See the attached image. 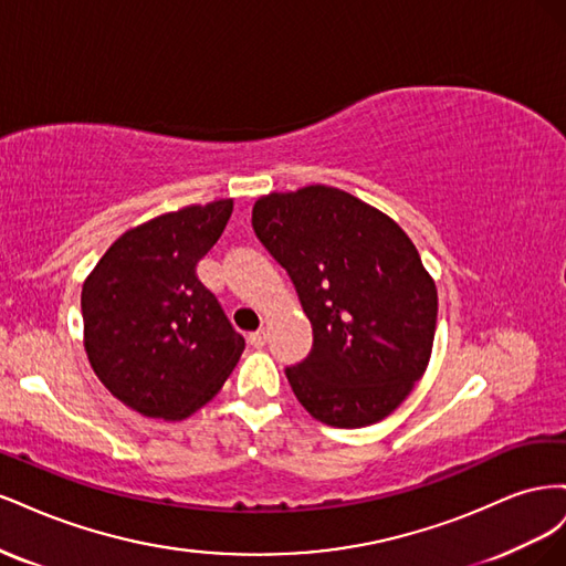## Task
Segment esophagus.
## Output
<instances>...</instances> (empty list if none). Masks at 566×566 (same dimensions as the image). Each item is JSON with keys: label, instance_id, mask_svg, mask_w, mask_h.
<instances>
[{"label": "esophagus", "instance_id": "34e87169", "mask_svg": "<svg viewBox=\"0 0 566 566\" xmlns=\"http://www.w3.org/2000/svg\"><path fill=\"white\" fill-rule=\"evenodd\" d=\"M248 339H250V345H252V347L262 349V347L266 345V333H264V331H254V333H250V335H248Z\"/></svg>", "mask_w": 566, "mask_h": 566}]
</instances>
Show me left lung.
<instances>
[{
  "mask_svg": "<svg viewBox=\"0 0 566 566\" xmlns=\"http://www.w3.org/2000/svg\"><path fill=\"white\" fill-rule=\"evenodd\" d=\"M252 229L293 281L314 345L285 368L297 401L331 427L399 408L430 364L437 287L397 221L333 186L254 202Z\"/></svg>",
  "mask_w": 566,
  "mask_h": 566,
  "instance_id": "1",
  "label": "left lung"
}]
</instances>
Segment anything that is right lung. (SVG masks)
Segmentation results:
<instances>
[{
  "instance_id": "right-lung-1",
  "label": "right lung",
  "mask_w": 566,
  "mask_h": 566,
  "mask_svg": "<svg viewBox=\"0 0 566 566\" xmlns=\"http://www.w3.org/2000/svg\"><path fill=\"white\" fill-rule=\"evenodd\" d=\"M231 212L227 198L129 229L82 285L84 349L96 378L146 418L196 413L245 349L196 273Z\"/></svg>"
}]
</instances>
